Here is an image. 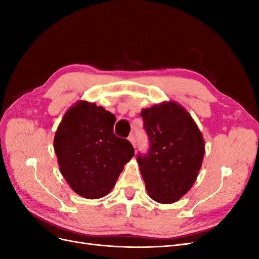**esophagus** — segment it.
Returning a JSON list of instances; mask_svg holds the SVG:
<instances>
[{"mask_svg": "<svg viewBox=\"0 0 259 259\" xmlns=\"http://www.w3.org/2000/svg\"><path fill=\"white\" fill-rule=\"evenodd\" d=\"M128 140H130V143L133 145V147H136V145H135V142H136V140H135V137H134V135H131L130 137H128Z\"/></svg>", "mask_w": 259, "mask_h": 259, "instance_id": "34e87169", "label": "esophagus"}]
</instances>
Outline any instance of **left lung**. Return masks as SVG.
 Wrapping results in <instances>:
<instances>
[{"label": "left lung", "instance_id": "1", "mask_svg": "<svg viewBox=\"0 0 259 259\" xmlns=\"http://www.w3.org/2000/svg\"><path fill=\"white\" fill-rule=\"evenodd\" d=\"M145 130L150 139L147 155L137 156L146 189L152 200L174 203L191 189L204 158V139L186 109L163 101L143 109Z\"/></svg>", "mask_w": 259, "mask_h": 259}]
</instances>
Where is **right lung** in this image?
Wrapping results in <instances>:
<instances>
[{"label": "right lung", "instance_id": "1", "mask_svg": "<svg viewBox=\"0 0 259 259\" xmlns=\"http://www.w3.org/2000/svg\"><path fill=\"white\" fill-rule=\"evenodd\" d=\"M115 116L95 103L80 100L68 109L55 133L60 173L85 199H99L114 187L134 148L114 135Z\"/></svg>", "mask_w": 259, "mask_h": 259}]
</instances>
